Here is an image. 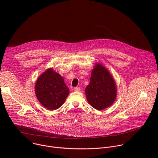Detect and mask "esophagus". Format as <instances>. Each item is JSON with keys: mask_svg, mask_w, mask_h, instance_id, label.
I'll list each match as a JSON object with an SVG mask.
<instances>
[{"mask_svg": "<svg viewBox=\"0 0 158 158\" xmlns=\"http://www.w3.org/2000/svg\"><path fill=\"white\" fill-rule=\"evenodd\" d=\"M74 89L75 91H80V88L79 87H74Z\"/></svg>", "mask_w": 158, "mask_h": 158, "instance_id": "esophagus-1", "label": "esophagus"}]
</instances>
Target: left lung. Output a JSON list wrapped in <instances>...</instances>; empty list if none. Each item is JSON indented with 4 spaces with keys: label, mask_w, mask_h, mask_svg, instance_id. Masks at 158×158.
Instances as JSON below:
<instances>
[{
    "label": "left lung",
    "mask_w": 158,
    "mask_h": 158,
    "mask_svg": "<svg viewBox=\"0 0 158 158\" xmlns=\"http://www.w3.org/2000/svg\"><path fill=\"white\" fill-rule=\"evenodd\" d=\"M87 99L97 110H102L113 104L116 98L114 79L101 64H98L93 70L89 84L85 88Z\"/></svg>",
    "instance_id": "obj_1"
}]
</instances>
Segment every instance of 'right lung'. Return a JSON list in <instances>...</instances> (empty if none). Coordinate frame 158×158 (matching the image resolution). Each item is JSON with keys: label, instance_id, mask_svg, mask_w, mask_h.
<instances>
[{"label": "right lung", "instance_id": "1", "mask_svg": "<svg viewBox=\"0 0 158 158\" xmlns=\"http://www.w3.org/2000/svg\"><path fill=\"white\" fill-rule=\"evenodd\" d=\"M35 91L39 102L49 110L59 108L69 93L63 77L52 69H48L38 78Z\"/></svg>", "mask_w": 158, "mask_h": 158}]
</instances>
